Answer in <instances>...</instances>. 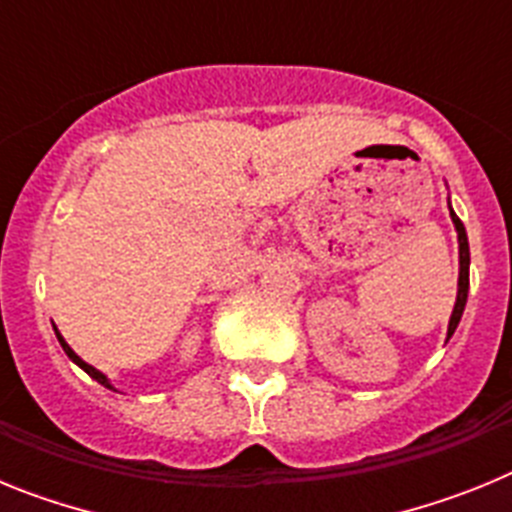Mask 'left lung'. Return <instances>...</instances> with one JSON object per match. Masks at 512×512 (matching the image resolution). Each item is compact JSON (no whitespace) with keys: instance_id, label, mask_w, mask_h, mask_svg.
<instances>
[{"instance_id":"obj_1","label":"left lung","mask_w":512,"mask_h":512,"mask_svg":"<svg viewBox=\"0 0 512 512\" xmlns=\"http://www.w3.org/2000/svg\"><path fill=\"white\" fill-rule=\"evenodd\" d=\"M449 215L451 223L456 228V238H459V284H456V302H454V312H451L449 320V330H446V341L454 336L456 325H459L461 315H464V307H467V295H469V241H467V230H464V223H461L459 217H456L454 207L449 202Z\"/></svg>"}]
</instances>
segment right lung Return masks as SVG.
Instances as JSON below:
<instances>
[{"label":"right lung","mask_w":512,"mask_h":512,"mask_svg":"<svg viewBox=\"0 0 512 512\" xmlns=\"http://www.w3.org/2000/svg\"><path fill=\"white\" fill-rule=\"evenodd\" d=\"M53 330H56V338H58V343H61V348H63V351H66V356H69V359H71V361H74V364H76V366H79V369H84V372H87V374H89V377H92V379H94V382H99V384H102V387H107V390L117 392V390H115V387H112V382H110V379L104 377V374H102V372H99V369H94V366H92V364H87V361L81 359V356H79V354H76V351H74V348H71V346H69V343L63 341V336H61V333H58V328H53Z\"/></svg>","instance_id":"1"}]
</instances>
